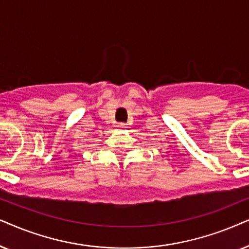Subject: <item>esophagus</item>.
Wrapping results in <instances>:
<instances>
[{
  "mask_svg": "<svg viewBox=\"0 0 249 249\" xmlns=\"http://www.w3.org/2000/svg\"><path fill=\"white\" fill-rule=\"evenodd\" d=\"M117 127L121 128V130H123V128H126L127 127V124H126V123H118Z\"/></svg>",
  "mask_w": 249,
  "mask_h": 249,
  "instance_id": "34e87169",
  "label": "esophagus"
}]
</instances>
